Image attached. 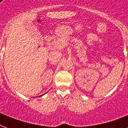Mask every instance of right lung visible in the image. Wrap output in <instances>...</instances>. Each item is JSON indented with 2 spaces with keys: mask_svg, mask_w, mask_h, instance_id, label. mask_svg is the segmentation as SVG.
<instances>
[{
  "mask_svg": "<svg viewBox=\"0 0 128 128\" xmlns=\"http://www.w3.org/2000/svg\"><path fill=\"white\" fill-rule=\"evenodd\" d=\"M41 96H42V95H41Z\"/></svg>",
  "mask_w": 128,
  "mask_h": 128,
  "instance_id": "obj_1",
  "label": "right lung"
}]
</instances>
